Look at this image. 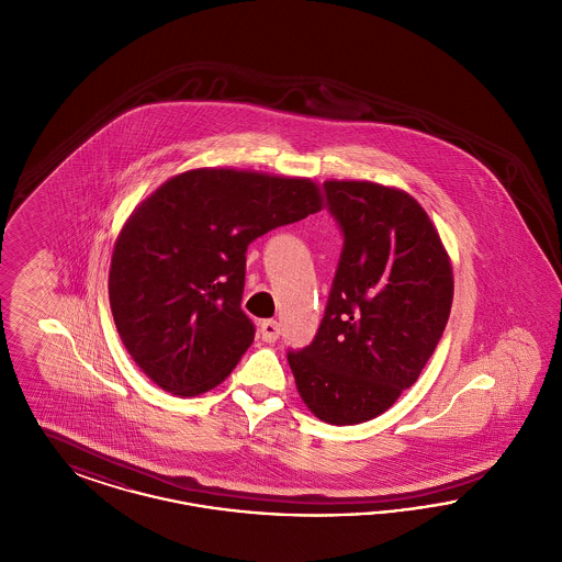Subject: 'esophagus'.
<instances>
[{
    "label": "esophagus",
    "instance_id": "esophagus-1",
    "mask_svg": "<svg viewBox=\"0 0 562 562\" xmlns=\"http://www.w3.org/2000/svg\"><path fill=\"white\" fill-rule=\"evenodd\" d=\"M259 333L266 344H276L280 337V324L276 321H263L259 326Z\"/></svg>",
    "mask_w": 562,
    "mask_h": 562
}]
</instances>
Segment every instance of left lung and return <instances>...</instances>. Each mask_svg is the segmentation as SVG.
<instances>
[{"instance_id": "1", "label": "left lung", "mask_w": 562, "mask_h": 562, "mask_svg": "<svg viewBox=\"0 0 562 562\" xmlns=\"http://www.w3.org/2000/svg\"><path fill=\"white\" fill-rule=\"evenodd\" d=\"M322 189L344 248L316 337L286 358L310 411L349 426L387 411L424 371L451 314L453 269L408 193L369 181Z\"/></svg>"}]
</instances>
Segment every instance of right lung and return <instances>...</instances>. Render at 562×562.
<instances>
[{"instance_id": "add662e5", "label": "right lung", "mask_w": 562, "mask_h": 562, "mask_svg": "<svg viewBox=\"0 0 562 562\" xmlns=\"http://www.w3.org/2000/svg\"><path fill=\"white\" fill-rule=\"evenodd\" d=\"M318 211L307 179L198 168L166 181L111 257L109 303L134 362L170 394L218 385L255 339L240 305L248 244Z\"/></svg>"}]
</instances>
